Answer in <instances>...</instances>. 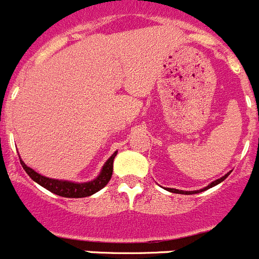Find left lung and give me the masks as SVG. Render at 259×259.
Masks as SVG:
<instances>
[{
    "mask_svg": "<svg viewBox=\"0 0 259 259\" xmlns=\"http://www.w3.org/2000/svg\"><path fill=\"white\" fill-rule=\"evenodd\" d=\"M231 174V171L230 172H227L226 174V175L224 176H222L221 179H217V180H214V182L212 183H210L209 185H207V187H205V188H202V189H200V191H189V192H187V191H179V189H174V188H168L167 189V191L168 192H172V193H180V194H194V193H200V192H203V191H206V189H209V188H212V187H215V185H218L219 183H222L223 182L224 179H226V178H227L228 175H230Z\"/></svg>",
    "mask_w": 259,
    "mask_h": 259,
    "instance_id": "obj_1",
    "label": "left lung"
}]
</instances>
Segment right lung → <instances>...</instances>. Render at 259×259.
I'll use <instances>...</instances> for the list:
<instances>
[{"instance_id": "right-lung-1", "label": "right lung", "mask_w": 259, "mask_h": 259, "mask_svg": "<svg viewBox=\"0 0 259 259\" xmlns=\"http://www.w3.org/2000/svg\"><path fill=\"white\" fill-rule=\"evenodd\" d=\"M116 153L105 162L102 166L101 172L98 174L96 179L91 180V182L85 183H76V182H68V180H58V179H52V178H47V176L41 175V174L36 172L35 170H32L31 167L27 166L24 162L20 159V164L24 168L28 176L33 182L40 184L41 187H44L45 189L50 191L52 193L57 194V196H62V197H68V198H81V197H88L92 196L96 192L101 191L105 185L110 182L111 175H113V162L115 158Z\"/></svg>"}]
</instances>
